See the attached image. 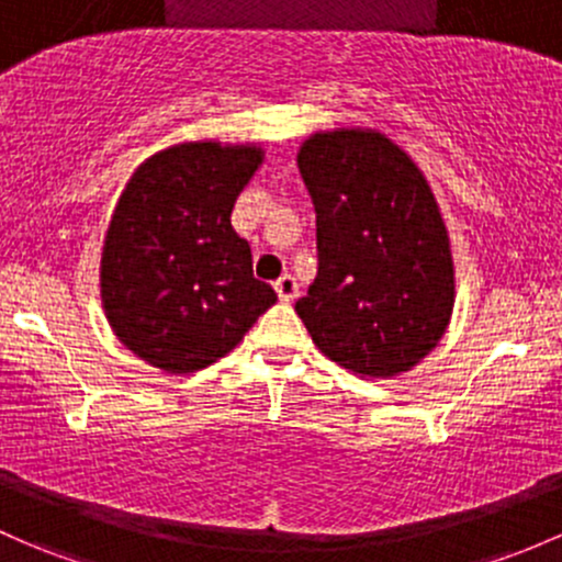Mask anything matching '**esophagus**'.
<instances>
[{"label":"esophagus","mask_w":562,"mask_h":562,"mask_svg":"<svg viewBox=\"0 0 562 562\" xmlns=\"http://www.w3.org/2000/svg\"><path fill=\"white\" fill-rule=\"evenodd\" d=\"M274 291H277V296H280V301H285L288 304V301H293L299 296V282L293 280L291 274H282L280 280L274 282Z\"/></svg>","instance_id":"esophagus-1"}]
</instances>
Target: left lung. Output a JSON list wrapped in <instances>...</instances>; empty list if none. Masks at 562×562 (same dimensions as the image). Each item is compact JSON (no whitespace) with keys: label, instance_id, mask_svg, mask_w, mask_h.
<instances>
[{"label":"left lung","instance_id":"obj_1","mask_svg":"<svg viewBox=\"0 0 562 562\" xmlns=\"http://www.w3.org/2000/svg\"><path fill=\"white\" fill-rule=\"evenodd\" d=\"M299 169L317 215V277L296 301L312 341L369 380L412 371L454 306L450 234L428 180L376 128L315 132Z\"/></svg>","mask_w":562,"mask_h":562}]
</instances>
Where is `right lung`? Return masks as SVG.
Listing matches in <instances>:
<instances>
[{
  "label": "right lung",
  "mask_w": 562,
  "mask_h": 562,
  "mask_svg": "<svg viewBox=\"0 0 562 562\" xmlns=\"http://www.w3.org/2000/svg\"><path fill=\"white\" fill-rule=\"evenodd\" d=\"M261 164L256 142H180L128 177L104 234L99 288L112 334L145 363L167 374L206 369L277 301L232 228L236 196Z\"/></svg>",
  "instance_id": "right-lung-1"
}]
</instances>
